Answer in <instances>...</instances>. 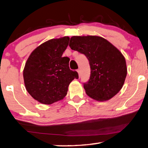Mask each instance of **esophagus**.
<instances>
[{
  "label": "esophagus",
  "instance_id": "34e87169",
  "mask_svg": "<svg viewBox=\"0 0 148 148\" xmlns=\"http://www.w3.org/2000/svg\"><path fill=\"white\" fill-rule=\"evenodd\" d=\"M77 73H78L79 77H80V75H81V72H80V70L79 69H77Z\"/></svg>",
  "mask_w": 148,
  "mask_h": 148
}]
</instances>
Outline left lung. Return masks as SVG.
I'll use <instances>...</instances> for the list:
<instances>
[{"mask_svg": "<svg viewBox=\"0 0 148 148\" xmlns=\"http://www.w3.org/2000/svg\"><path fill=\"white\" fill-rule=\"evenodd\" d=\"M69 46L84 54L89 60L91 75L84 84L86 94L99 101L114 97L123 86L127 76L126 61L110 42L97 36H72Z\"/></svg>", "mask_w": 148, "mask_h": 148, "instance_id": "obj_1", "label": "left lung"}]
</instances>
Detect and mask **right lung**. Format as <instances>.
Returning a JSON list of instances; mask_svg holds the SVG:
<instances>
[{
  "label": "right lung",
  "instance_id": "add662e5",
  "mask_svg": "<svg viewBox=\"0 0 148 148\" xmlns=\"http://www.w3.org/2000/svg\"><path fill=\"white\" fill-rule=\"evenodd\" d=\"M69 37L51 39L37 47L26 62L23 78L27 91L44 104L60 101L67 94L69 84L78 74L69 68L70 59L62 57Z\"/></svg>",
  "mask_w": 148,
  "mask_h": 148
}]
</instances>
